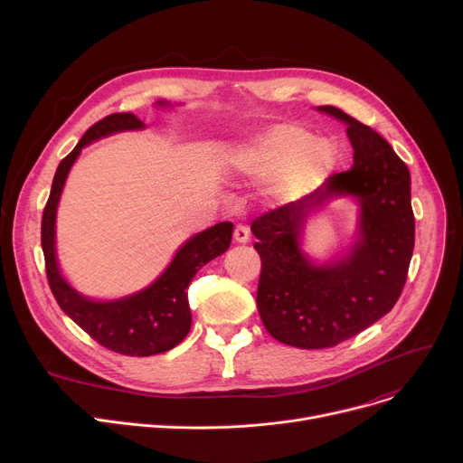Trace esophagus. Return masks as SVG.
<instances>
[{"label": "esophagus", "instance_id": "1", "mask_svg": "<svg viewBox=\"0 0 463 463\" xmlns=\"http://www.w3.org/2000/svg\"><path fill=\"white\" fill-rule=\"evenodd\" d=\"M250 229L246 227V225H236V229H234V241H238V244H248L250 241Z\"/></svg>", "mask_w": 463, "mask_h": 463}]
</instances>
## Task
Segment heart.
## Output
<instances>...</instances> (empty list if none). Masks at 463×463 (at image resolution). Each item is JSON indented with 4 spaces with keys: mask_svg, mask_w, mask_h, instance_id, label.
<instances>
[{
    "mask_svg": "<svg viewBox=\"0 0 463 463\" xmlns=\"http://www.w3.org/2000/svg\"><path fill=\"white\" fill-rule=\"evenodd\" d=\"M335 165V148L326 138L295 124H279L234 156L240 176L269 182L276 204L298 203L323 185Z\"/></svg>",
    "mask_w": 463,
    "mask_h": 463,
    "instance_id": "obj_1",
    "label": "heart"
}]
</instances>
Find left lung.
<instances>
[{
	"label": "left lung",
	"instance_id": "left-lung-1",
	"mask_svg": "<svg viewBox=\"0 0 463 463\" xmlns=\"http://www.w3.org/2000/svg\"><path fill=\"white\" fill-rule=\"evenodd\" d=\"M347 126L353 166L330 176L309 197L257 217L251 232L260 255L257 307L278 342L326 349L366 330L398 302L415 248L411 175L377 131L335 107H317ZM337 198L359 206L345 254L330 261L303 251L308 219Z\"/></svg>",
	"mask_w": 463,
	"mask_h": 463
}]
</instances>
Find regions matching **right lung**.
<instances>
[{"label":"right lung","mask_w":463,"mask_h":463,"mask_svg":"<svg viewBox=\"0 0 463 463\" xmlns=\"http://www.w3.org/2000/svg\"><path fill=\"white\" fill-rule=\"evenodd\" d=\"M159 109L173 107L157 101ZM144 121L131 112L110 114L91 126L58 166L51 197L43 212L41 244L52 295L67 317L75 321L103 347L128 356H152L176 347L191 328L187 287L204 264L223 255L232 238V223H217L193 234L178 248L163 274L133 295L114 300L84 297L61 274L56 257V213L71 166L82 148L105 137L144 129Z\"/></svg>","instance_id":"right-lung-1"}]
</instances>
